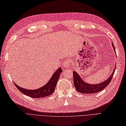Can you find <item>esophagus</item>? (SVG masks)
<instances>
[{
    "label": "esophagus",
    "mask_w": 126,
    "mask_h": 126,
    "mask_svg": "<svg viewBox=\"0 0 126 126\" xmlns=\"http://www.w3.org/2000/svg\"><path fill=\"white\" fill-rule=\"evenodd\" d=\"M70 64H71V61L66 60L65 62L63 63V66L64 67V68H68V67L70 66Z\"/></svg>",
    "instance_id": "obj_1"
}]
</instances>
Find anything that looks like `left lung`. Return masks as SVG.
<instances>
[{
    "instance_id": "8db88e82",
    "label": "left lung",
    "mask_w": 126,
    "mask_h": 126,
    "mask_svg": "<svg viewBox=\"0 0 126 126\" xmlns=\"http://www.w3.org/2000/svg\"><path fill=\"white\" fill-rule=\"evenodd\" d=\"M113 47L115 52L114 44L112 43ZM116 67V66H115ZM115 69H114L111 76L104 81L100 83L99 84H90L87 83L80 78V76L75 71L73 72V79H74V85L76 90L78 92L82 94H94L97 93L99 91L103 90L105 88L109 83L111 82L113 74H114Z\"/></svg>"
}]
</instances>
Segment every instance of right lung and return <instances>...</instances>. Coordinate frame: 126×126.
<instances>
[{
    "label": "right lung",
    "mask_w": 126,
    "mask_h": 126,
    "mask_svg": "<svg viewBox=\"0 0 126 126\" xmlns=\"http://www.w3.org/2000/svg\"><path fill=\"white\" fill-rule=\"evenodd\" d=\"M62 72L63 70L60 67L56 70V72H54L50 80L47 83V84H46L41 88L36 90L26 89H23L18 86L14 82V83L15 87L17 88V89L24 94H26L30 97L33 98H42L43 97L50 96L53 93L55 88H56L57 82L60 77V74Z\"/></svg>",
    "instance_id": "right-lung-1"
}]
</instances>
